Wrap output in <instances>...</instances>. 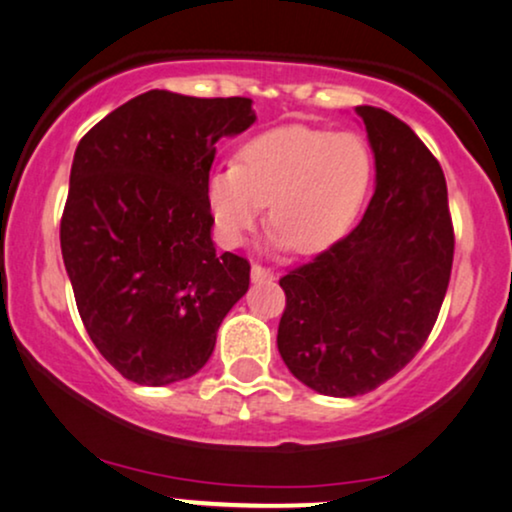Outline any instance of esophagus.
<instances>
[{
	"instance_id": "obj_1",
	"label": "esophagus",
	"mask_w": 512,
	"mask_h": 512,
	"mask_svg": "<svg viewBox=\"0 0 512 512\" xmlns=\"http://www.w3.org/2000/svg\"><path fill=\"white\" fill-rule=\"evenodd\" d=\"M274 272L272 269L262 267V264H252V281H272Z\"/></svg>"
}]
</instances>
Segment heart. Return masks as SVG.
Here are the masks:
<instances>
[{
    "instance_id": "b5f03b06",
    "label": "heart",
    "mask_w": 512,
    "mask_h": 512,
    "mask_svg": "<svg viewBox=\"0 0 512 512\" xmlns=\"http://www.w3.org/2000/svg\"><path fill=\"white\" fill-rule=\"evenodd\" d=\"M372 181V155L355 133L281 126L245 143L231 169L207 181V209L224 245H243L269 205V226L295 252H319L353 224Z\"/></svg>"
}]
</instances>
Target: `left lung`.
I'll list each match as a JSON object with an SVG mask.
<instances>
[{
  "mask_svg": "<svg viewBox=\"0 0 512 512\" xmlns=\"http://www.w3.org/2000/svg\"><path fill=\"white\" fill-rule=\"evenodd\" d=\"M377 188L348 236L281 276L276 346L293 377L353 398L398 374L432 334L455 233L441 164L415 131L379 107H357Z\"/></svg>",
  "mask_w": 512,
  "mask_h": 512,
  "instance_id": "left-lung-1",
  "label": "left lung"
}]
</instances>
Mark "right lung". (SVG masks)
Masks as SVG:
<instances>
[{
  "label": "right lung",
  "mask_w": 512,
  "mask_h": 512,
  "mask_svg": "<svg viewBox=\"0 0 512 512\" xmlns=\"http://www.w3.org/2000/svg\"><path fill=\"white\" fill-rule=\"evenodd\" d=\"M255 121L248 97L150 90L80 138L61 214L78 315L121 377L164 386L205 367L250 262L214 248V143Z\"/></svg>",
  "instance_id": "right-lung-1"
}]
</instances>
